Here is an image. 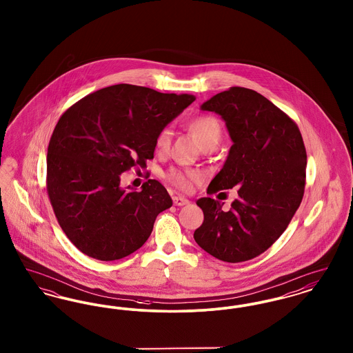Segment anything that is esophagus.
Segmentation results:
<instances>
[{"instance_id": "1", "label": "esophagus", "mask_w": 353, "mask_h": 353, "mask_svg": "<svg viewBox=\"0 0 353 353\" xmlns=\"http://www.w3.org/2000/svg\"><path fill=\"white\" fill-rule=\"evenodd\" d=\"M173 203H174L176 206H184L186 203H189V200H186V199L181 197V196H174V197H173Z\"/></svg>"}]
</instances>
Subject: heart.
Returning a JSON list of instances; mask_svg holds the SVG:
<instances>
[{"label":"heart","mask_w":353,"mask_h":353,"mask_svg":"<svg viewBox=\"0 0 353 353\" xmlns=\"http://www.w3.org/2000/svg\"><path fill=\"white\" fill-rule=\"evenodd\" d=\"M186 128L193 137L197 140L202 150L205 151H213L219 147L222 140V124L219 120L212 115H199L190 119L186 123ZM170 130L163 128L157 137H156V150L159 152H164L168 150L170 143ZM167 180L169 184L176 186L180 190H189L192 185L199 183L201 180V174L197 170L193 169H170L167 173Z\"/></svg>","instance_id":"heart-1"}]
</instances>
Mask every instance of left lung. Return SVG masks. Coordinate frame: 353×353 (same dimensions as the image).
<instances>
[{"label": "left lung", "mask_w": 353, "mask_h": 353, "mask_svg": "<svg viewBox=\"0 0 353 353\" xmlns=\"http://www.w3.org/2000/svg\"><path fill=\"white\" fill-rule=\"evenodd\" d=\"M201 108L222 117L234 143L208 194L235 188L238 197L228 212L223 202L200 199L203 222L193 236L219 261H250L283 234L302 202L307 165L302 134L281 108L250 88L230 87Z\"/></svg>", "instance_id": "1"}]
</instances>
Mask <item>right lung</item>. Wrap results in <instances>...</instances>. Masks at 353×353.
<instances>
[{"instance_id":"obj_1","label":"right lung","mask_w":353,"mask_h":353,"mask_svg":"<svg viewBox=\"0 0 353 353\" xmlns=\"http://www.w3.org/2000/svg\"><path fill=\"white\" fill-rule=\"evenodd\" d=\"M193 101V95L121 83L62 114L48 148L46 189L59 226L78 250L117 261L145 243L172 199L156 180L145 181L141 192H127L121 173L147 167L159 132Z\"/></svg>"}]
</instances>
